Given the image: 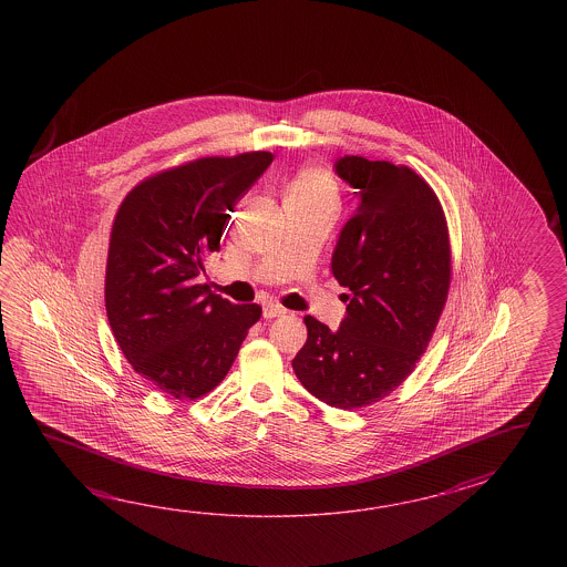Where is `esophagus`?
<instances>
[{
	"label": "esophagus",
	"mask_w": 567,
	"mask_h": 567,
	"mask_svg": "<svg viewBox=\"0 0 567 567\" xmlns=\"http://www.w3.org/2000/svg\"><path fill=\"white\" fill-rule=\"evenodd\" d=\"M286 313V308H281L279 303H274V301H269L264 306V318L266 320H271V318H278V316H284Z\"/></svg>",
	"instance_id": "obj_1"
}]
</instances>
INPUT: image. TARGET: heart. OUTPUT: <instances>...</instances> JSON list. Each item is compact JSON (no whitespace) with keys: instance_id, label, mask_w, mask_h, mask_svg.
Masks as SVG:
<instances>
[{"instance_id":"obj_1","label":"heart","mask_w":567,"mask_h":567,"mask_svg":"<svg viewBox=\"0 0 567 567\" xmlns=\"http://www.w3.org/2000/svg\"><path fill=\"white\" fill-rule=\"evenodd\" d=\"M286 198L310 205L332 206L337 200V184L324 169H303L300 176L291 182Z\"/></svg>"}]
</instances>
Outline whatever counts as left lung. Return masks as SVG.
Returning a JSON list of instances; mask_svg holds the SVG:
<instances>
[{"mask_svg": "<svg viewBox=\"0 0 567 567\" xmlns=\"http://www.w3.org/2000/svg\"><path fill=\"white\" fill-rule=\"evenodd\" d=\"M334 172L359 200L332 254L349 306L337 330L303 318L308 340L291 367L313 398L357 410L395 391L427 349L450 288V239L437 196L408 166L344 156Z\"/></svg>", "mask_w": 567, "mask_h": 567, "instance_id": "1", "label": "left lung"}]
</instances>
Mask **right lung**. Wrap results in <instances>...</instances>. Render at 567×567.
<instances>
[{"label":"right lung","instance_id":"obj_1","mask_svg":"<svg viewBox=\"0 0 567 567\" xmlns=\"http://www.w3.org/2000/svg\"><path fill=\"white\" fill-rule=\"evenodd\" d=\"M269 152L200 157L137 184L109 243L105 308L133 371L169 398L196 399L227 377L257 303L210 293L206 257L235 205L269 168Z\"/></svg>","mask_w":567,"mask_h":567}]
</instances>
